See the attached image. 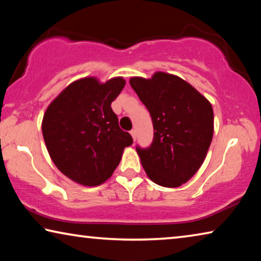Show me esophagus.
<instances>
[{
  "instance_id": "1",
  "label": "esophagus",
  "mask_w": 261,
  "mask_h": 261,
  "mask_svg": "<svg viewBox=\"0 0 261 261\" xmlns=\"http://www.w3.org/2000/svg\"><path fill=\"white\" fill-rule=\"evenodd\" d=\"M130 134H131V136H132V138H134V140H136V138H137V131H136L135 129H132V130L130 131Z\"/></svg>"
}]
</instances>
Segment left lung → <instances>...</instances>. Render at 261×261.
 I'll use <instances>...</instances> for the list:
<instances>
[{
	"mask_svg": "<svg viewBox=\"0 0 261 261\" xmlns=\"http://www.w3.org/2000/svg\"><path fill=\"white\" fill-rule=\"evenodd\" d=\"M134 88L151 114L154 138L137 153L149 179L161 187L187 183L204 162L214 132L208 100L175 74L155 72L152 78L132 77Z\"/></svg>",
	"mask_w": 261,
	"mask_h": 261,
	"instance_id": "8db88e82",
	"label": "left lung"
}]
</instances>
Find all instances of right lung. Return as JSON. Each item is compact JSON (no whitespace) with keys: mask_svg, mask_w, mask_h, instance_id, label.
<instances>
[{"mask_svg":"<svg viewBox=\"0 0 261 261\" xmlns=\"http://www.w3.org/2000/svg\"><path fill=\"white\" fill-rule=\"evenodd\" d=\"M125 85L122 77L100 83L95 77L73 82L51 101L42 120V135L53 162L78 184L106 182L134 143L118 125L113 101Z\"/></svg>","mask_w":261,"mask_h":261,"instance_id":"1","label":"right lung"}]
</instances>
